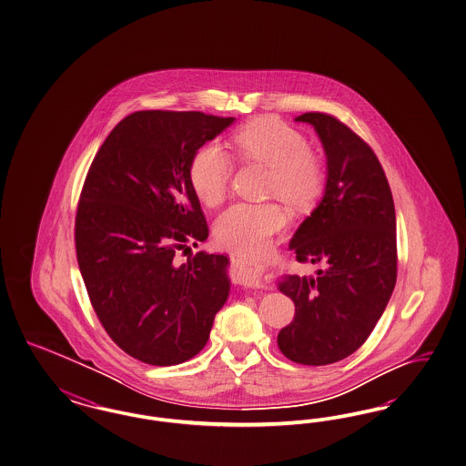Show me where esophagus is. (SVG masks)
<instances>
[{
  "label": "esophagus",
  "mask_w": 466,
  "mask_h": 466,
  "mask_svg": "<svg viewBox=\"0 0 466 466\" xmlns=\"http://www.w3.org/2000/svg\"><path fill=\"white\" fill-rule=\"evenodd\" d=\"M236 280L246 287H261L263 285V268L258 265H240L236 269Z\"/></svg>",
  "instance_id": "34e87169"
}]
</instances>
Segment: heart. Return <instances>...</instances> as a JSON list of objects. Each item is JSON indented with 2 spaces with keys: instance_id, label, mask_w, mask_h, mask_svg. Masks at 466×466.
<instances>
[{
  "instance_id": "heart-1",
  "label": "heart",
  "mask_w": 466,
  "mask_h": 466,
  "mask_svg": "<svg viewBox=\"0 0 466 466\" xmlns=\"http://www.w3.org/2000/svg\"><path fill=\"white\" fill-rule=\"evenodd\" d=\"M240 157L269 167L268 191L292 207L314 203L325 186V164L309 150L308 138L277 117H258L234 137ZM234 164L218 143H205L189 164V183L198 199L215 207L226 197ZM287 224L277 203L230 205L215 220V238L228 251L254 256L265 253Z\"/></svg>"
}]
</instances>
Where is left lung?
I'll list each match as a JSON object with an SVG mask.
<instances>
[{"mask_svg": "<svg viewBox=\"0 0 466 466\" xmlns=\"http://www.w3.org/2000/svg\"><path fill=\"white\" fill-rule=\"evenodd\" d=\"M325 147V195L290 240L297 261L321 265L318 277L287 275L280 292L296 304L279 349L304 366H328L369 339L396 283V215L386 174L372 148L335 116L306 113Z\"/></svg>", "mask_w": 466, "mask_h": 466, "instance_id": "1", "label": "left lung"}]
</instances>
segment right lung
I'll return each mask as SVG.
<instances>
[{"label": "right lung", "mask_w": 466, "mask_h": 466, "mask_svg": "<svg viewBox=\"0 0 466 466\" xmlns=\"http://www.w3.org/2000/svg\"><path fill=\"white\" fill-rule=\"evenodd\" d=\"M234 123L198 111H138L117 123L86 172L76 259L100 325L127 355L176 366L210 339L230 280L226 254L177 261L208 226L189 183L198 148Z\"/></svg>", "instance_id": "1"}]
</instances>
